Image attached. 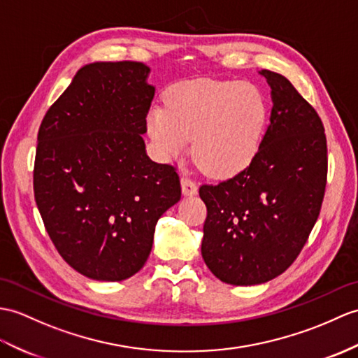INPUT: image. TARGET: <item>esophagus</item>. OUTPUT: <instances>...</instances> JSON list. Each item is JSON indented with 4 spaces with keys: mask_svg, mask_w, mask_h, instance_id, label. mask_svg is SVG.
Here are the masks:
<instances>
[{
    "mask_svg": "<svg viewBox=\"0 0 358 358\" xmlns=\"http://www.w3.org/2000/svg\"><path fill=\"white\" fill-rule=\"evenodd\" d=\"M181 192L185 196H192V195H196L198 192V187L195 185V181H192L187 177H182L181 178Z\"/></svg>",
    "mask_w": 358,
    "mask_h": 358,
    "instance_id": "1",
    "label": "esophagus"
}]
</instances>
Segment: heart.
I'll use <instances>...</instances> for the list:
<instances>
[{
    "label": "heart",
    "mask_w": 358,
    "mask_h": 358,
    "mask_svg": "<svg viewBox=\"0 0 358 358\" xmlns=\"http://www.w3.org/2000/svg\"><path fill=\"white\" fill-rule=\"evenodd\" d=\"M265 120L267 105L255 85L196 79L173 85L166 108H151L148 132L164 159H178L194 140L195 160L209 176L231 177L255 160Z\"/></svg>",
    "instance_id": "b5f03b06"
}]
</instances>
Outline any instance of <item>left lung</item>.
<instances>
[{"instance_id":"left-lung-1","label":"left lung","mask_w":358,"mask_h":358,"mask_svg":"<svg viewBox=\"0 0 358 358\" xmlns=\"http://www.w3.org/2000/svg\"><path fill=\"white\" fill-rule=\"evenodd\" d=\"M259 74L273 102L259 151L234 178L199 187L207 207L203 259L230 285L264 284L294 262L319 218L327 186L319 114L282 74Z\"/></svg>"}]
</instances>
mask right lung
<instances>
[{"mask_svg": "<svg viewBox=\"0 0 358 358\" xmlns=\"http://www.w3.org/2000/svg\"><path fill=\"white\" fill-rule=\"evenodd\" d=\"M141 62L84 65L38 132L35 199L64 261L94 280L143 267L155 224L181 198L178 173L146 155L155 87Z\"/></svg>", "mask_w": 358, "mask_h": 358, "instance_id": "obj_1", "label": "right lung"}]
</instances>
